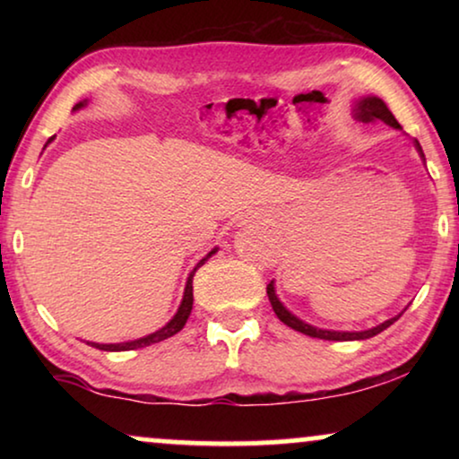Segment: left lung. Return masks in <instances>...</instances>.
I'll use <instances>...</instances> for the list:
<instances>
[{"label":"left lung","mask_w":459,"mask_h":459,"mask_svg":"<svg viewBox=\"0 0 459 459\" xmlns=\"http://www.w3.org/2000/svg\"><path fill=\"white\" fill-rule=\"evenodd\" d=\"M353 117L357 121L361 123H374V121H382L386 125H391L393 129H401V125L397 123V118L393 117V112L388 110V106L382 102L380 98L376 96H368V98H359L353 106ZM413 146H416L418 154L422 156L424 160V152H422V146H420L418 140H413ZM267 297H269V303H272L275 316H278L280 322H284L288 328L300 332V334H307L311 338H324V341H366V338H372L376 334H380L382 330H386L388 325H393L397 319L403 316L405 309L399 313V316H394L391 319H386V322H382L378 325H374V328L369 330H361V332H338V330H322V328H316V325L303 322V319H299L294 313H290L284 307V303L278 299V294H275V286H273V280L267 284Z\"/></svg>","instance_id":"left-lung-1"}]
</instances>
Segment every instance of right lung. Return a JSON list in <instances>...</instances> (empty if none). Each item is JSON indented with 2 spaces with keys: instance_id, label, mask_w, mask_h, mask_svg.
I'll return each instance as SVG.
<instances>
[{
  "instance_id": "obj_1",
  "label": "right lung",
  "mask_w": 459,
  "mask_h": 459,
  "mask_svg": "<svg viewBox=\"0 0 459 459\" xmlns=\"http://www.w3.org/2000/svg\"><path fill=\"white\" fill-rule=\"evenodd\" d=\"M85 104H87V100H83V102H79V104H74V108H73V110L83 108ZM52 140H54V137H49L48 143L52 142ZM215 253H217V248H212L209 255L203 256V259L198 261V265L192 269V273L187 275V281H186V288H184V299H181L179 309H178V313H175V316L171 317V322H169L167 325H162L160 330H156V332H152V334H148V336L135 338V341H129V342H110V344L87 342V344H91V347H96V349H100V351H134V349L150 347V344L160 342V341H167V338H171L173 334H178V332H179L181 328H184L186 322H187V317H190V313H192V305H194L192 280H194V273H196V269H198L200 265H204V261H206V259H211V256L215 255Z\"/></svg>"
}]
</instances>
